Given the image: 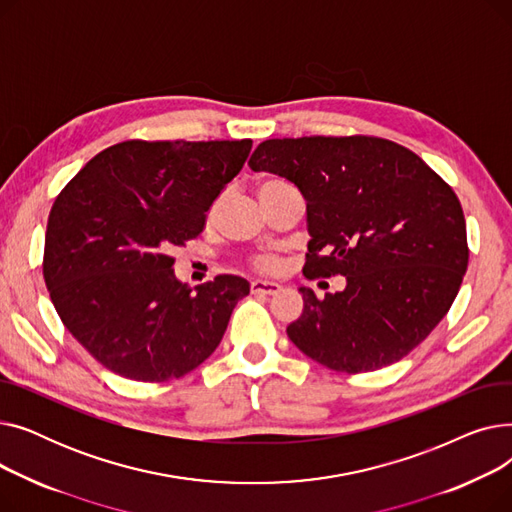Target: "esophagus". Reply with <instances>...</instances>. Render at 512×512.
Masks as SVG:
<instances>
[{
	"instance_id": "obj_1",
	"label": "esophagus",
	"mask_w": 512,
	"mask_h": 512,
	"mask_svg": "<svg viewBox=\"0 0 512 512\" xmlns=\"http://www.w3.org/2000/svg\"><path fill=\"white\" fill-rule=\"evenodd\" d=\"M282 286L276 282H265V280H253L251 282V292L253 294H276L280 292Z\"/></svg>"
}]
</instances>
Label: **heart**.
Listing matches in <instances>:
<instances>
[{
	"instance_id": "obj_1",
	"label": "heart",
	"mask_w": 512,
	"mask_h": 512,
	"mask_svg": "<svg viewBox=\"0 0 512 512\" xmlns=\"http://www.w3.org/2000/svg\"><path fill=\"white\" fill-rule=\"evenodd\" d=\"M280 182H284V180H280V178H267V180H263V182L259 184V191H263V188H267V186L280 184ZM253 267H255L257 272L274 274V272L278 270V267H280V261H278V257H274V255H270V253H261V255L253 257Z\"/></svg>"
}]
</instances>
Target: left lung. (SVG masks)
Wrapping results in <instances>:
<instances>
[{"mask_svg":"<svg viewBox=\"0 0 512 512\" xmlns=\"http://www.w3.org/2000/svg\"><path fill=\"white\" fill-rule=\"evenodd\" d=\"M255 172L299 186L307 201L309 280L344 276L286 328L313 361L342 373L392 365L419 346L459 294L469 263L463 207L425 161L378 137L263 141Z\"/></svg>","mask_w":512,"mask_h":512,"instance_id":"8db88e82","label":"left lung"}]
</instances>
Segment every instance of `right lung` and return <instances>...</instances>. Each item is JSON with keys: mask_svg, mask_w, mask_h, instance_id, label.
<instances>
[{"mask_svg": "<svg viewBox=\"0 0 512 512\" xmlns=\"http://www.w3.org/2000/svg\"><path fill=\"white\" fill-rule=\"evenodd\" d=\"M253 141H124L97 153L51 207L43 278L66 330L110 371L168 382L218 348L249 294L238 276L195 290L176 280L174 247L242 170Z\"/></svg>", "mask_w": 512, "mask_h": 512, "instance_id": "right-lung-1", "label": "right lung"}]
</instances>
